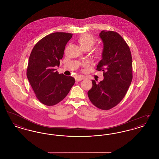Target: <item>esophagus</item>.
I'll use <instances>...</instances> for the list:
<instances>
[{"label":"esophagus","instance_id":"obj_1","mask_svg":"<svg viewBox=\"0 0 159 159\" xmlns=\"http://www.w3.org/2000/svg\"><path fill=\"white\" fill-rule=\"evenodd\" d=\"M84 79V78L83 77V76H79L76 77V81H77V82H79V81L82 80Z\"/></svg>","mask_w":159,"mask_h":159}]
</instances>
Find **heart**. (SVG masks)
Here are the masks:
<instances>
[{"mask_svg":"<svg viewBox=\"0 0 159 159\" xmlns=\"http://www.w3.org/2000/svg\"><path fill=\"white\" fill-rule=\"evenodd\" d=\"M78 42L82 49H91L95 42V39L92 34L86 33L79 38Z\"/></svg>","mask_w":159,"mask_h":159,"instance_id":"obj_1","label":"heart"}]
</instances>
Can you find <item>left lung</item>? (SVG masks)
Masks as SVG:
<instances>
[{
	"label": "left lung",
	"mask_w": 159,
	"mask_h": 159,
	"mask_svg": "<svg viewBox=\"0 0 159 159\" xmlns=\"http://www.w3.org/2000/svg\"><path fill=\"white\" fill-rule=\"evenodd\" d=\"M103 43L102 59L97 70L103 71V80H92L88 92L91 102L101 110L117 105L125 96L132 80V55L121 36L112 31L102 30L99 34Z\"/></svg>",
	"instance_id": "left-lung-1"
}]
</instances>
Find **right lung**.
<instances>
[{
	"label": "right lung",
	"mask_w": 159,
	"mask_h": 159,
	"mask_svg": "<svg viewBox=\"0 0 159 159\" xmlns=\"http://www.w3.org/2000/svg\"><path fill=\"white\" fill-rule=\"evenodd\" d=\"M72 36L62 32L51 33L39 41L31 52L27 77L36 97L46 106L60 102L75 83L73 77L59 74L55 68L59 67Z\"/></svg>",
	"instance_id": "obj_1"
}]
</instances>
